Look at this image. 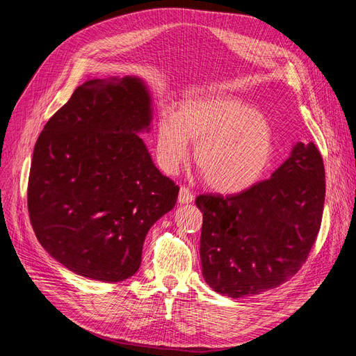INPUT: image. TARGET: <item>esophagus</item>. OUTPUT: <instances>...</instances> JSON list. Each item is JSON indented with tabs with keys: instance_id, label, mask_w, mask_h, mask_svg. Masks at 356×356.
Listing matches in <instances>:
<instances>
[{
	"instance_id": "1",
	"label": "esophagus",
	"mask_w": 356,
	"mask_h": 356,
	"mask_svg": "<svg viewBox=\"0 0 356 356\" xmlns=\"http://www.w3.org/2000/svg\"><path fill=\"white\" fill-rule=\"evenodd\" d=\"M193 200H195V196H193V193L187 187H181L179 188V195H178V202L179 203H191Z\"/></svg>"
}]
</instances>
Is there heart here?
Segmentation results:
<instances>
[{"label": "heart", "instance_id": "1", "mask_svg": "<svg viewBox=\"0 0 356 356\" xmlns=\"http://www.w3.org/2000/svg\"><path fill=\"white\" fill-rule=\"evenodd\" d=\"M196 144L195 161L208 186L220 193L246 190L263 177L273 157V131L252 106L230 96L202 95L165 111L156 126V156L174 174Z\"/></svg>", "mask_w": 356, "mask_h": 356}]
</instances>
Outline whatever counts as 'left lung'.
Masks as SVG:
<instances>
[{"label": "left lung", "mask_w": 356, "mask_h": 356, "mask_svg": "<svg viewBox=\"0 0 356 356\" xmlns=\"http://www.w3.org/2000/svg\"><path fill=\"white\" fill-rule=\"evenodd\" d=\"M325 169L314 143H297L272 177L232 196L200 195L202 275L218 294H261L307 260L322 221Z\"/></svg>", "instance_id": "obj_1"}]
</instances>
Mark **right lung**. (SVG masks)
<instances>
[{
    "instance_id": "1",
    "label": "right lung",
    "mask_w": 356,
    "mask_h": 356,
    "mask_svg": "<svg viewBox=\"0 0 356 356\" xmlns=\"http://www.w3.org/2000/svg\"><path fill=\"white\" fill-rule=\"evenodd\" d=\"M152 96L138 77L88 80L50 117L32 154L28 211L41 246L71 272L120 282L141 266L149 227L175 207L138 134Z\"/></svg>"
}]
</instances>
